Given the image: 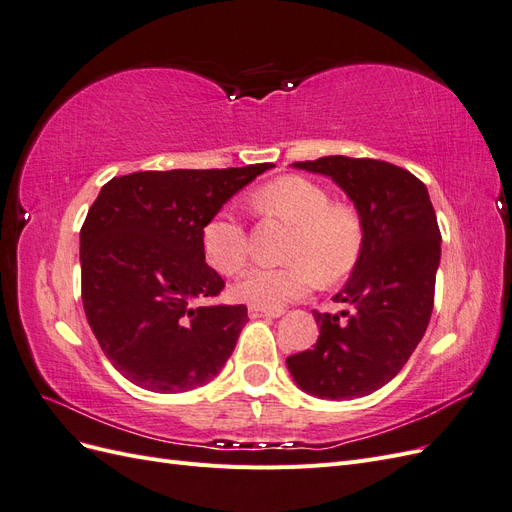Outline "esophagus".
Returning a JSON list of instances; mask_svg holds the SVG:
<instances>
[{
	"label": "esophagus",
	"mask_w": 512,
	"mask_h": 512,
	"mask_svg": "<svg viewBox=\"0 0 512 512\" xmlns=\"http://www.w3.org/2000/svg\"><path fill=\"white\" fill-rule=\"evenodd\" d=\"M284 312L282 309H265V307H258V305H250L247 307V316L252 320L256 318H280Z\"/></svg>",
	"instance_id": "1"
}]
</instances>
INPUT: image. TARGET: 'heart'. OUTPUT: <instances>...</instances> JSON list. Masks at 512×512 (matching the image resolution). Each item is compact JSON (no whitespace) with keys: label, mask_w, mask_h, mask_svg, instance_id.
Masks as SVG:
<instances>
[{"label":"heart","mask_w":512,"mask_h":512,"mask_svg":"<svg viewBox=\"0 0 512 512\" xmlns=\"http://www.w3.org/2000/svg\"><path fill=\"white\" fill-rule=\"evenodd\" d=\"M254 207L265 218L292 226L284 267H254L232 288L243 303L280 309L301 299L316 282L333 284L348 275L361 258L365 224L359 209L348 200H331L320 183L286 175L254 194ZM203 252L209 265L224 275H235L250 256V241L232 211H220L205 224Z\"/></svg>","instance_id":"1"}]
</instances>
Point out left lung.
<instances>
[{
  "instance_id": "8db88e82",
  "label": "left lung",
  "mask_w": 512,
  "mask_h": 512,
  "mask_svg": "<svg viewBox=\"0 0 512 512\" xmlns=\"http://www.w3.org/2000/svg\"><path fill=\"white\" fill-rule=\"evenodd\" d=\"M292 166L327 175L348 194L363 218L365 243L333 297L352 312H314L318 342L286 365L309 395L365 397L399 374L425 335L442 243L436 211L425 183L389 162L327 156Z\"/></svg>"
}]
</instances>
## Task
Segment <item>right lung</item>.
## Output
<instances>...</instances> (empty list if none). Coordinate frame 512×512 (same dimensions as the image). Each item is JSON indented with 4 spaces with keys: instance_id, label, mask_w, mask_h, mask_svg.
<instances>
[{
    "instance_id": "add662e5",
    "label": "right lung",
    "mask_w": 512,
    "mask_h": 512,
    "mask_svg": "<svg viewBox=\"0 0 512 512\" xmlns=\"http://www.w3.org/2000/svg\"><path fill=\"white\" fill-rule=\"evenodd\" d=\"M269 168L145 170L102 185L81 228L83 307L106 359L132 384L192 391L235 350L247 307L207 303L224 280L200 235Z\"/></svg>"
}]
</instances>
